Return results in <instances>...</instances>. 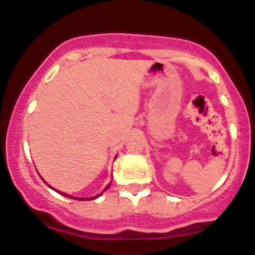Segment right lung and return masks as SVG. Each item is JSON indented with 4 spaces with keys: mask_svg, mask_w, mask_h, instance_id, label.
Returning <instances> with one entry per match:
<instances>
[{
    "mask_svg": "<svg viewBox=\"0 0 255 255\" xmlns=\"http://www.w3.org/2000/svg\"><path fill=\"white\" fill-rule=\"evenodd\" d=\"M40 178H42V180L44 181V178H43V177H40ZM44 183H46V182H45V181H44ZM46 184H48V183H46ZM110 184H111V182H110L109 184H107V187H105V188L103 189V192H102V193H99V194H97V195H95V197H92V198H78V197H73V195L66 194V193H63V192H61V191H57V189H55V188H54V187H51V186H50V184H48V187H49V188L54 189V191H55V192L60 193V194H61V195H63V197H67V198H71V199H77V200H81V201H89V200H93V199H97V198H99V197H101V195H102V194H103V193H104L105 191H107V189H108V188H109V187H110Z\"/></svg>",
    "mask_w": 255,
    "mask_h": 255,
    "instance_id": "1",
    "label": "right lung"
}]
</instances>
